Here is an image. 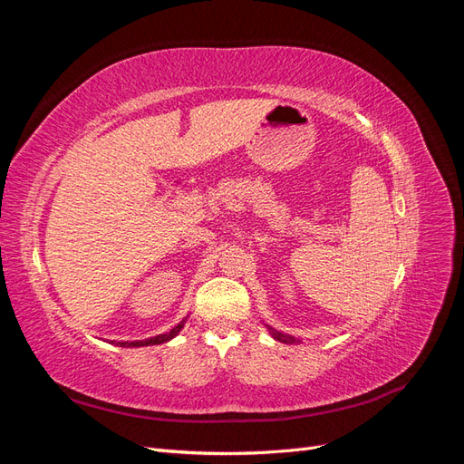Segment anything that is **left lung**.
Masks as SVG:
<instances>
[{"label": "left lung", "instance_id": "left-lung-1", "mask_svg": "<svg viewBox=\"0 0 464 464\" xmlns=\"http://www.w3.org/2000/svg\"><path fill=\"white\" fill-rule=\"evenodd\" d=\"M273 333V336L276 341H280V343H292L294 339L292 336H288V334H283V333H278V331H271Z\"/></svg>", "mask_w": 464, "mask_h": 464}]
</instances>
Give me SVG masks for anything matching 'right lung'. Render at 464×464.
Here are the masks:
<instances>
[{
  "label": "right lung",
  "mask_w": 464,
  "mask_h": 464,
  "mask_svg": "<svg viewBox=\"0 0 464 464\" xmlns=\"http://www.w3.org/2000/svg\"><path fill=\"white\" fill-rule=\"evenodd\" d=\"M184 327L179 323V325H176L170 333H164V334H159V336H152V339H147V341H135V343H118L120 346H150V344H162L166 341H170L172 336H176L179 333V329Z\"/></svg>",
  "instance_id": "add662e5"
}]
</instances>
